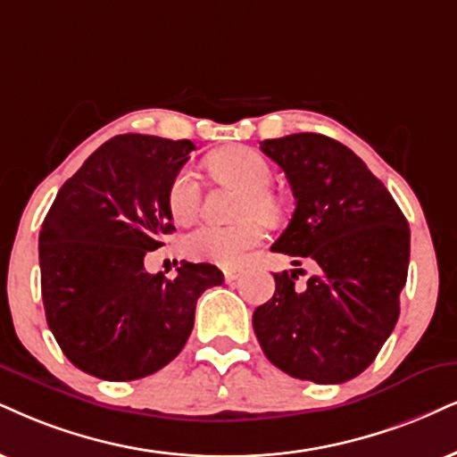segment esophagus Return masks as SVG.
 <instances>
[{"mask_svg":"<svg viewBox=\"0 0 457 457\" xmlns=\"http://www.w3.org/2000/svg\"><path fill=\"white\" fill-rule=\"evenodd\" d=\"M241 275H244V271H241V269H224V279H227V281L239 279Z\"/></svg>","mask_w":457,"mask_h":457,"instance_id":"obj_1","label":"esophagus"}]
</instances>
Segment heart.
I'll list each match as a JSON object with an SVG mask.
<instances>
[{"label": "heart", "instance_id": "1", "mask_svg": "<svg viewBox=\"0 0 457 457\" xmlns=\"http://www.w3.org/2000/svg\"><path fill=\"white\" fill-rule=\"evenodd\" d=\"M210 171L222 182H230L245 190L241 199L237 224L218 227V224H201L184 237V252L196 261H210L222 267H237L245 261V254L261 244L264 227L261 216L269 222H278L284 216V199L273 193L269 186L273 182V169L261 152L247 145H228L210 154L207 159ZM201 184L190 167L173 178L167 193V207L176 222H190L199 212Z\"/></svg>", "mask_w": 457, "mask_h": 457}]
</instances>
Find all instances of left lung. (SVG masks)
<instances>
[{
	"mask_svg": "<svg viewBox=\"0 0 457 457\" xmlns=\"http://www.w3.org/2000/svg\"><path fill=\"white\" fill-rule=\"evenodd\" d=\"M296 199L271 250L315 262L275 273V295L252 315L264 356L296 379L343 384L379 353L401 313L411 233L401 207L362 159L320 133L264 139ZM296 264H301L295 261Z\"/></svg>",
	"mask_w": 457,
	"mask_h": 457,
	"instance_id": "left-lung-1",
	"label": "left lung"
}]
</instances>
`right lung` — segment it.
<instances>
[{
  "label": "right lung",
  "instance_id": "obj_1",
  "mask_svg": "<svg viewBox=\"0 0 457 457\" xmlns=\"http://www.w3.org/2000/svg\"><path fill=\"white\" fill-rule=\"evenodd\" d=\"M190 139L116 135L84 161L44 218L39 271L48 328L67 360L108 381L148 377L182 352L196 298L224 275L182 262L173 279L144 258L173 233L167 193Z\"/></svg>",
  "mask_w": 457,
  "mask_h": 457
}]
</instances>
